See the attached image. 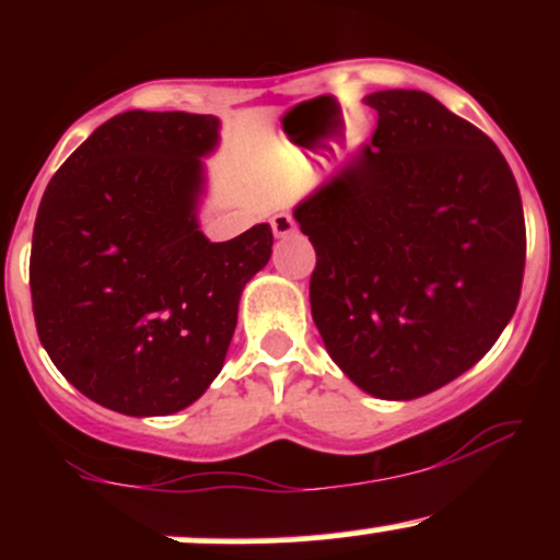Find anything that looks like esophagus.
I'll list each match as a JSON object with an SVG mask.
<instances>
[{"mask_svg":"<svg viewBox=\"0 0 560 560\" xmlns=\"http://www.w3.org/2000/svg\"><path fill=\"white\" fill-rule=\"evenodd\" d=\"M271 229H273L276 236H289V234H294V231H298V223H294L292 213H276L271 218Z\"/></svg>","mask_w":560,"mask_h":560,"instance_id":"obj_1","label":"esophagus"}]
</instances>
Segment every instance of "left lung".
I'll return each instance as SVG.
<instances>
[{
	"label": "left lung",
	"mask_w": 560,
	"mask_h": 560,
	"mask_svg": "<svg viewBox=\"0 0 560 560\" xmlns=\"http://www.w3.org/2000/svg\"><path fill=\"white\" fill-rule=\"evenodd\" d=\"M369 144L294 221L316 249L311 311L369 395L413 400L487 355L518 305L526 229L494 141L432 94L365 96Z\"/></svg>",
	"instance_id": "8db88e82"
}]
</instances>
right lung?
I'll return each instance as SVG.
<instances>
[{
  "label": "right lung",
  "mask_w": 560,
  "mask_h": 560,
  "mask_svg": "<svg viewBox=\"0 0 560 560\" xmlns=\"http://www.w3.org/2000/svg\"><path fill=\"white\" fill-rule=\"evenodd\" d=\"M218 126L215 115H115L38 205V339L81 395L124 416H168L202 397L226 361L242 289L271 258L268 223L229 242L199 231Z\"/></svg>",
  "instance_id": "obj_1"
}]
</instances>
